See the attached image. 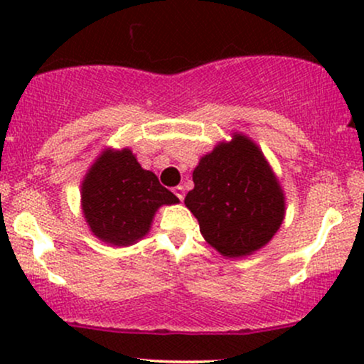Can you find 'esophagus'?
<instances>
[{
    "label": "esophagus",
    "mask_w": 364,
    "mask_h": 364,
    "mask_svg": "<svg viewBox=\"0 0 364 364\" xmlns=\"http://www.w3.org/2000/svg\"><path fill=\"white\" fill-rule=\"evenodd\" d=\"M174 193H176V196H178L179 200H181V202H183V200H185V188H183V186L174 188Z\"/></svg>",
    "instance_id": "esophagus-1"
}]
</instances>
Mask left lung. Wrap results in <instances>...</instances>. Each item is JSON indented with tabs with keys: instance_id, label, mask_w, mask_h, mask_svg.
Returning a JSON list of instances; mask_svg holds the SVG:
<instances>
[{
	"instance_id": "obj_1",
	"label": "left lung",
	"mask_w": 364,
	"mask_h": 364,
	"mask_svg": "<svg viewBox=\"0 0 364 364\" xmlns=\"http://www.w3.org/2000/svg\"><path fill=\"white\" fill-rule=\"evenodd\" d=\"M193 190L185 205L196 217L200 232L224 257L241 258L263 248L286 215L284 190L250 136L235 132L200 157Z\"/></svg>"
}]
</instances>
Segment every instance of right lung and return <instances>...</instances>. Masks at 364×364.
I'll list each match as a JSON object with an SVG mask.
<instances>
[{
	"instance_id": "1",
	"label": "right lung",
	"mask_w": 364,
	"mask_h": 364,
	"mask_svg": "<svg viewBox=\"0 0 364 364\" xmlns=\"http://www.w3.org/2000/svg\"><path fill=\"white\" fill-rule=\"evenodd\" d=\"M80 202L92 235L111 246H129L149 235L159 208L179 198L128 147H107L83 176Z\"/></svg>"
}]
</instances>
